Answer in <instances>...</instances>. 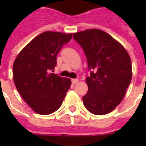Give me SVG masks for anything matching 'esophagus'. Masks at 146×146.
I'll return each mask as SVG.
<instances>
[{"instance_id":"34e87169","label":"esophagus","mask_w":146,"mask_h":146,"mask_svg":"<svg viewBox=\"0 0 146 146\" xmlns=\"http://www.w3.org/2000/svg\"><path fill=\"white\" fill-rule=\"evenodd\" d=\"M78 82H79V80H78V79H73V80H72V83L74 85L78 83Z\"/></svg>"}]
</instances>
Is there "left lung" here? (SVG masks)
<instances>
[{
	"label": "left lung",
	"instance_id": "1",
	"mask_svg": "<svg viewBox=\"0 0 146 146\" xmlns=\"http://www.w3.org/2000/svg\"><path fill=\"white\" fill-rule=\"evenodd\" d=\"M82 48L91 72L86 82L88 92L82 97L86 108L104 115L116 108L123 99L131 82L132 63L120 42L104 31L91 29L73 33Z\"/></svg>",
	"mask_w": 146,
	"mask_h": 146
}]
</instances>
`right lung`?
Masks as SVG:
<instances>
[{
    "label": "right lung",
    "mask_w": 146,
    "mask_h": 146,
    "mask_svg": "<svg viewBox=\"0 0 146 146\" xmlns=\"http://www.w3.org/2000/svg\"><path fill=\"white\" fill-rule=\"evenodd\" d=\"M72 35L50 31L41 33L22 49L13 62L15 86L26 104L38 114L57 111L70 87V79L50 71L56 66L57 54Z\"/></svg>",
    "instance_id": "1"
}]
</instances>
